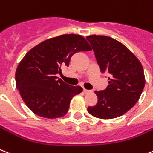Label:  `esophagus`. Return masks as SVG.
Returning <instances> with one entry per match:
<instances>
[{
  "label": "esophagus",
  "instance_id": "34e87169",
  "mask_svg": "<svg viewBox=\"0 0 153 153\" xmlns=\"http://www.w3.org/2000/svg\"><path fill=\"white\" fill-rule=\"evenodd\" d=\"M90 92H91V90L83 89V93H84V94H89V93H90Z\"/></svg>",
  "mask_w": 153,
  "mask_h": 153
}]
</instances>
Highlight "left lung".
<instances>
[{
  "instance_id": "left-lung-1",
  "label": "left lung",
  "mask_w": 153,
  "mask_h": 153,
  "mask_svg": "<svg viewBox=\"0 0 153 153\" xmlns=\"http://www.w3.org/2000/svg\"><path fill=\"white\" fill-rule=\"evenodd\" d=\"M86 39L101 73L109 74L108 85L95 91L97 103L88 107V112L103 120L120 117L134 106L143 91L145 80L142 65L128 48L114 38L91 35Z\"/></svg>"
}]
</instances>
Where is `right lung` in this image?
<instances>
[{"label":"right lung","instance_id":"right-lung-1","mask_svg":"<svg viewBox=\"0 0 153 153\" xmlns=\"http://www.w3.org/2000/svg\"><path fill=\"white\" fill-rule=\"evenodd\" d=\"M81 35L64 34L42 42L25 55L16 72V87L23 101L36 115L56 119L66 115L74 95L82 88L59 79L61 68L79 52L91 51Z\"/></svg>","mask_w":153,"mask_h":153}]
</instances>
